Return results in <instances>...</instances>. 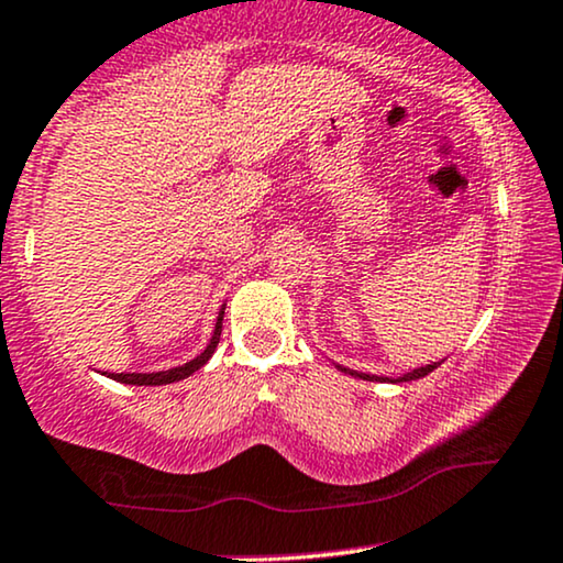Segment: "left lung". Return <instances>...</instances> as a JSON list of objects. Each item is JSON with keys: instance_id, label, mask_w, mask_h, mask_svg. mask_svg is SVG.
Here are the masks:
<instances>
[{"instance_id": "8db88e82", "label": "left lung", "mask_w": 563, "mask_h": 563, "mask_svg": "<svg viewBox=\"0 0 563 563\" xmlns=\"http://www.w3.org/2000/svg\"><path fill=\"white\" fill-rule=\"evenodd\" d=\"M440 364H443V362H432V364H424V367H417V369L406 372V375H401V377H380V375H367V372H356V369H349V367H343V364H335V367L341 369V372H349V375L358 377V380H369V383H409V380H419V377L430 375V372H432V369H438Z\"/></svg>"}]
</instances>
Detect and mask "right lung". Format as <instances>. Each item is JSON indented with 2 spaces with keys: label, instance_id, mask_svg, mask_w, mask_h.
<instances>
[{
  "label": "right lung",
  "instance_id": "1",
  "mask_svg": "<svg viewBox=\"0 0 563 563\" xmlns=\"http://www.w3.org/2000/svg\"><path fill=\"white\" fill-rule=\"evenodd\" d=\"M222 317H225V307H222L220 314H217L214 333H212V338H209L207 349L201 351V354L196 356V358H191V362L180 364V367H173V369H162V372H107V377H112V380L125 383V385H167V383L186 380L188 375H194L196 369H201L209 362V358H212L217 343H220Z\"/></svg>",
  "mask_w": 563,
  "mask_h": 563
}]
</instances>
